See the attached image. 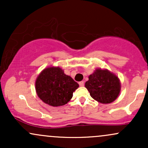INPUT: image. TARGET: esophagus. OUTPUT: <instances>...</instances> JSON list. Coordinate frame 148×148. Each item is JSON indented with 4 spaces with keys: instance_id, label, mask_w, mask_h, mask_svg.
<instances>
[{
    "instance_id": "esophagus-1",
    "label": "esophagus",
    "mask_w": 148,
    "mask_h": 148,
    "mask_svg": "<svg viewBox=\"0 0 148 148\" xmlns=\"http://www.w3.org/2000/svg\"><path fill=\"white\" fill-rule=\"evenodd\" d=\"M79 86H81V87H83V86H84V81H81V82L79 83Z\"/></svg>"
}]
</instances>
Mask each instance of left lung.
<instances>
[{
  "label": "left lung",
  "mask_w": 148,
  "mask_h": 148,
  "mask_svg": "<svg viewBox=\"0 0 148 148\" xmlns=\"http://www.w3.org/2000/svg\"><path fill=\"white\" fill-rule=\"evenodd\" d=\"M85 87L95 100L101 103H110L118 98L121 90L118 76L106 69L97 68L88 76Z\"/></svg>",
  "instance_id": "left-lung-1"
}]
</instances>
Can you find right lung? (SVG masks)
I'll return each mask as SVG.
<instances>
[{
  "label": "right lung",
  "instance_id": "add662e5",
  "mask_svg": "<svg viewBox=\"0 0 148 148\" xmlns=\"http://www.w3.org/2000/svg\"><path fill=\"white\" fill-rule=\"evenodd\" d=\"M79 84L70 76L66 75L60 67L51 66L40 73L35 81L37 96L44 103L51 106L67 103Z\"/></svg>",
  "mask_w": 148,
  "mask_h": 148
}]
</instances>
